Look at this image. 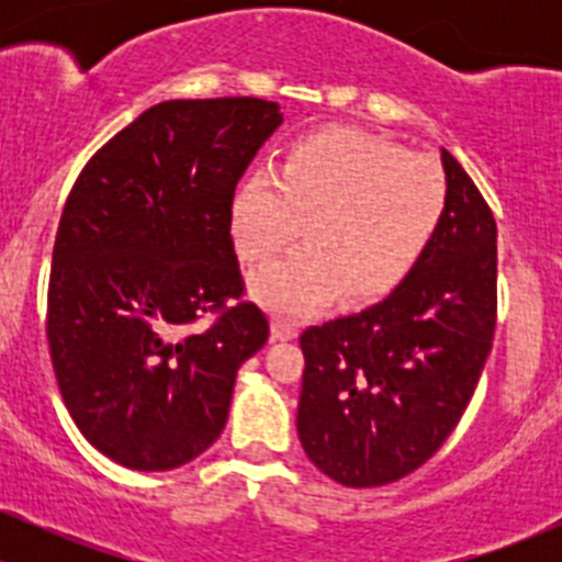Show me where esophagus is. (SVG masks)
I'll use <instances>...</instances> for the list:
<instances>
[{
    "instance_id": "esophagus-1",
    "label": "esophagus",
    "mask_w": 562,
    "mask_h": 562,
    "mask_svg": "<svg viewBox=\"0 0 562 562\" xmlns=\"http://www.w3.org/2000/svg\"><path fill=\"white\" fill-rule=\"evenodd\" d=\"M299 334V326L293 321H288V317H274V323H271V337L274 339H293Z\"/></svg>"
}]
</instances>
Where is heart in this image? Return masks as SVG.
<instances>
[{
  "instance_id": "heart-1",
  "label": "heart",
  "mask_w": 562,
  "mask_h": 562,
  "mask_svg": "<svg viewBox=\"0 0 562 562\" xmlns=\"http://www.w3.org/2000/svg\"><path fill=\"white\" fill-rule=\"evenodd\" d=\"M443 168L364 130L326 127L288 146L280 173L252 171L231 198V236L247 263L282 252L307 220V245L252 280L271 310L302 315L342 293L386 296L413 274L449 217Z\"/></svg>"
}]
</instances>
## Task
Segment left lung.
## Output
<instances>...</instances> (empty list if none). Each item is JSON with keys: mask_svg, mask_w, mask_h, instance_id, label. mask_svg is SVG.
<instances>
[{"mask_svg": "<svg viewBox=\"0 0 562 562\" xmlns=\"http://www.w3.org/2000/svg\"><path fill=\"white\" fill-rule=\"evenodd\" d=\"M449 217L375 307L304 328L299 440L328 479L383 486L446 443L479 386L497 321V225L449 151Z\"/></svg>", "mask_w": 562, "mask_h": 562, "instance_id": "1", "label": "left lung"}]
</instances>
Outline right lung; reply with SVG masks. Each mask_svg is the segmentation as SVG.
Returning a JSON list of instances; mask_svg holds the SVG:
<instances>
[{"mask_svg":"<svg viewBox=\"0 0 562 562\" xmlns=\"http://www.w3.org/2000/svg\"><path fill=\"white\" fill-rule=\"evenodd\" d=\"M280 124L269 100H168L94 151L67 195L50 364L83 438L124 468L203 454L228 422L236 372L269 339V317L245 299L231 198Z\"/></svg>","mask_w":562,"mask_h":562,"instance_id":"right-lung-1","label":"right lung"}]
</instances>
